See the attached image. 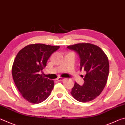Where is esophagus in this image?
Returning a JSON list of instances; mask_svg holds the SVG:
<instances>
[{
    "mask_svg": "<svg viewBox=\"0 0 125 125\" xmlns=\"http://www.w3.org/2000/svg\"><path fill=\"white\" fill-rule=\"evenodd\" d=\"M65 79V78H63V77H58L57 78V80L59 81H64Z\"/></svg>",
    "mask_w": 125,
    "mask_h": 125,
    "instance_id": "obj_1",
    "label": "esophagus"
}]
</instances>
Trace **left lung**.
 <instances>
[{
    "mask_svg": "<svg viewBox=\"0 0 125 125\" xmlns=\"http://www.w3.org/2000/svg\"><path fill=\"white\" fill-rule=\"evenodd\" d=\"M67 48L78 54L80 70L83 69L86 72L83 85L75 82L71 95L80 102L93 100L102 92L106 84L109 73L108 56L98 46L88 43L76 44Z\"/></svg>",
    "mask_w": 125,
    "mask_h": 125,
    "instance_id": "8db88e82",
    "label": "left lung"
}]
</instances>
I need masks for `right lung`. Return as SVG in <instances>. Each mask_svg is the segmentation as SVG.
<instances>
[{"label": "right lung", "instance_id": "obj_1", "mask_svg": "<svg viewBox=\"0 0 125 125\" xmlns=\"http://www.w3.org/2000/svg\"><path fill=\"white\" fill-rule=\"evenodd\" d=\"M59 48L32 44L22 48L16 55L12 67V77L20 93L28 102L40 103L51 93L54 81L45 78L39 73L47 66L52 54Z\"/></svg>", "mask_w": 125, "mask_h": 125}]
</instances>
